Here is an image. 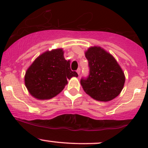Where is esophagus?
Instances as JSON below:
<instances>
[{
  "label": "esophagus",
  "mask_w": 148,
  "mask_h": 148,
  "mask_svg": "<svg viewBox=\"0 0 148 148\" xmlns=\"http://www.w3.org/2000/svg\"><path fill=\"white\" fill-rule=\"evenodd\" d=\"M80 71H81V69H79H79H77V74H79H79H80Z\"/></svg>",
  "instance_id": "1"
}]
</instances>
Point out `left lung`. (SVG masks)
Instances as JSON below:
<instances>
[{
	"label": "left lung",
	"instance_id": "left-lung-1",
	"mask_svg": "<svg viewBox=\"0 0 148 148\" xmlns=\"http://www.w3.org/2000/svg\"><path fill=\"white\" fill-rule=\"evenodd\" d=\"M89 74L80 83L87 95L102 102L112 100L122 91L125 78L114 58L100 47H91L85 53Z\"/></svg>",
	"mask_w": 148,
	"mask_h": 148
}]
</instances>
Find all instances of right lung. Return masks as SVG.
Masks as SVG:
<instances>
[{"label": "right lung", "mask_w": 148, "mask_h": 148, "mask_svg": "<svg viewBox=\"0 0 148 148\" xmlns=\"http://www.w3.org/2000/svg\"><path fill=\"white\" fill-rule=\"evenodd\" d=\"M78 77L70 68L69 61L64 57L62 49L46 51L30 66L25 76V84L32 96L47 99L60 93L67 79Z\"/></svg>", "instance_id": "add662e5"}]
</instances>
